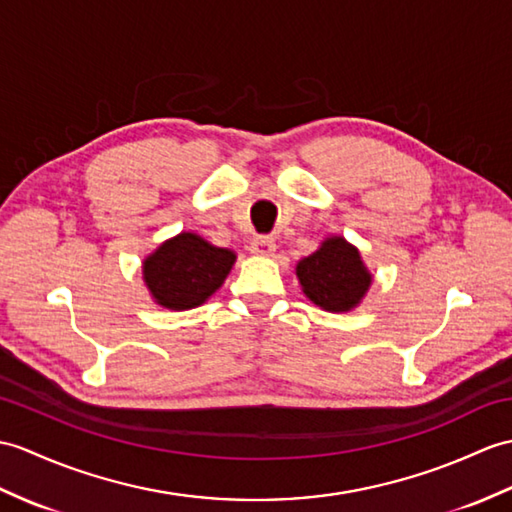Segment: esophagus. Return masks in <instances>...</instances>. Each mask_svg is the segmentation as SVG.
<instances>
[{"label":"esophagus","instance_id":"obj_1","mask_svg":"<svg viewBox=\"0 0 512 512\" xmlns=\"http://www.w3.org/2000/svg\"><path fill=\"white\" fill-rule=\"evenodd\" d=\"M275 248H277L275 240H272V237H266V235L255 237L253 244H251L253 255H259V257H272V255H275Z\"/></svg>","mask_w":512,"mask_h":512}]
</instances>
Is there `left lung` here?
Listing matches in <instances>:
<instances>
[{"instance_id":"1","label":"left lung","mask_w":512,"mask_h":512,"mask_svg":"<svg viewBox=\"0 0 512 512\" xmlns=\"http://www.w3.org/2000/svg\"><path fill=\"white\" fill-rule=\"evenodd\" d=\"M296 279L303 294L325 312H351L371 290L373 272L366 268L358 246L342 235L325 237L312 255L299 259Z\"/></svg>"}]
</instances>
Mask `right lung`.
Returning a JSON list of instances; mask_svg holds the SVG:
<instances>
[{
    "label": "right lung",
    "mask_w": 512,
    "mask_h": 512,
    "mask_svg": "<svg viewBox=\"0 0 512 512\" xmlns=\"http://www.w3.org/2000/svg\"><path fill=\"white\" fill-rule=\"evenodd\" d=\"M235 251L207 242L192 231H181L161 242L141 261V277L154 305L185 312L207 303L235 264Z\"/></svg>",
    "instance_id": "right-lung-1"
}]
</instances>
